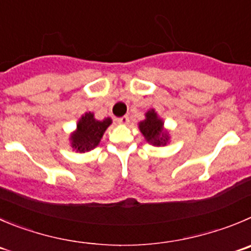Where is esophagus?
<instances>
[{
  "instance_id": "obj_1",
  "label": "esophagus",
  "mask_w": 251,
  "mask_h": 251,
  "mask_svg": "<svg viewBox=\"0 0 251 251\" xmlns=\"http://www.w3.org/2000/svg\"><path fill=\"white\" fill-rule=\"evenodd\" d=\"M117 122H118L119 124H128V122H129V117L123 116V117H121V118L117 119Z\"/></svg>"
}]
</instances>
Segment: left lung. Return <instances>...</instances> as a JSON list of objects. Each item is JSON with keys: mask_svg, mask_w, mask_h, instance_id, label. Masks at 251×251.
<instances>
[{"mask_svg": "<svg viewBox=\"0 0 251 251\" xmlns=\"http://www.w3.org/2000/svg\"><path fill=\"white\" fill-rule=\"evenodd\" d=\"M147 119L139 123V129L145 137V139L152 145H165L169 137L168 133L163 129V121L157 118L154 111H149L145 114Z\"/></svg>", "mask_w": 251, "mask_h": 251, "instance_id": "obj_1", "label": "left lung"}]
</instances>
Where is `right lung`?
<instances>
[{
	"mask_svg": "<svg viewBox=\"0 0 251 251\" xmlns=\"http://www.w3.org/2000/svg\"><path fill=\"white\" fill-rule=\"evenodd\" d=\"M112 123L111 118H104L103 121H96L91 112L82 116L77 124V130L71 135V145L76 151L85 152L97 147L103 135L104 130Z\"/></svg>",
	"mask_w": 251,
	"mask_h": 251,
	"instance_id": "1",
	"label": "right lung"
}]
</instances>
